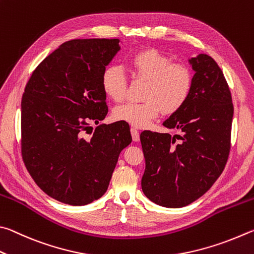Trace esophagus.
I'll use <instances>...</instances> for the list:
<instances>
[{"instance_id":"1","label":"esophagus","mask_w":254,"mask_h":254,"mask_svg":"<svg viewBox=\"0 0 254 254\" xmlns=\"http://www.w3.org/2000/svg\"><path fill=\"white\" fill-rule=\"evenodd\" d=\"M130 132H131L132 140H134V141H138V140H139V131L137 130V129H135V128H131Z\"/></svg>"}]
</instances>
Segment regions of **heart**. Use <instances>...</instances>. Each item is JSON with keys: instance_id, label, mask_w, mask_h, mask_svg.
<instances>
[{"instance_id": "1", "label": "heart", "mask_w": 254, "mask_h": 254, "mask_svg": "<svg viewBox=\"0 0 254 254\" xmlns=\"http://www.w3.org/2000/svg\"><path fill=\"white\" fill-rule=\"evenodd\" d=\"M136 78L147 81L144 102H128L116 107L114 117L137 128H145L161 111L172 115L189 100L193 90L194 77L188 65L172 64L170 58L155 49L144 50L130 60ZM102 88L111 99L120 102L127 97V79L118 65H109L101 78Z\"/></svg>"}]
</instances>
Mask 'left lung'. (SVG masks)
<instances>
[{"instance_id":"1","label":"left lung","mask_w":254,"mask_h":254,"mask_svg":"<svg viewBox=\"0 0 254 254\" xmlns=\"http://www.w3.org/2000/svg\"><path fill=\"white\" fill-rule=\"evenodd\" d=\"M189 62L195 71L192 93L163 123L182 134H140L146 164L141 190L165 207H183L205 194L223 172L231 148L233 104L224 74L204 53Z\"/></svg>"}]
</instances>
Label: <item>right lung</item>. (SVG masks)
Here are the masks:
<instances>
[{"mask_svg": "<svg viewBox=\"0 0 254 254\" xmlns=\"http://www.w3.org/2000/svg\"><path fill=\"white\" fill-rule=\"evenodd\" d=\"M120 50L119 39H78L62 43L40 64L21 102L22 157L49 196L86 205L108 189L119 154L131 143L129 125L91 123L108 113L102 73Z\"/></svg>", "mask_w": 254, "mask_h": 254, "instance_id": "1", "label": "right lung"}]
</instances>
